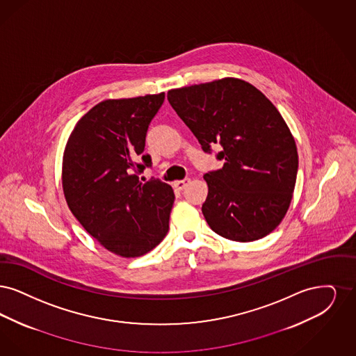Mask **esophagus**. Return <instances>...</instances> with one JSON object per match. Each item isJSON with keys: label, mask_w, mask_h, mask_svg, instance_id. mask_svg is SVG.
I'll return each instance as SVG.
<instances>
[{"label": "esophagus", "mask_w": 356, "mask_h": 356, "mask_svg": "<svg viewBox=\"0 0 356 356\" xmlns=\"http://www.w3.org/2000/svg\"><path fill=\"white\" fill-rule=\"evenodd\" d=\"M188 182H190L188 178H185V179H182V181H175V182H174V187H175L177 190H184Z\"/></svg>", "instance_id": "obj_1"}]
</instances>
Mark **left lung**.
Returning <instances> with one entry per match:
<instances>
[{
	"label": "left lung",
	"instance_id": "8db88e82",
	"mask_svg": "<svg viewBox=\"0 0 356 356\" xmlns=\"http://www.w3.org/2000/svg\"><path fill=\"white\" fill-rule=\"evenodd\" d=\"M168 99L204 153L222 146L223 168L203 177L209 194L202 213L211 230L236 242L273 232L289 210L298 172L294 137L278 108L230 77L172 89Z\"/></svg>",
	"mask_w": 356,
	"mask_h": 356
}]
</instances>
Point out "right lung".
<instances>
[{"instance_id":"add662e5","label":"right lung","mask_w":356,"mask_h":356,"mask_svg":"<svg viewBox=\"0 0 356 356\" xmlns=\"http://www.w3.org/2000/svg\"><path fill=\"white\" fill-rule=\"evenodd\" d=\"M163 101L165 93L102 101L78 121L65 147L62 187L70 211L124 258L152 251L169 232L171 186L138 177L152 166L145 140Z\"/></svg>"}]
</instances>
